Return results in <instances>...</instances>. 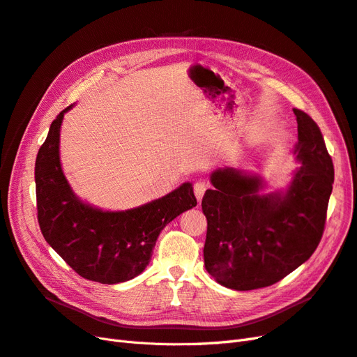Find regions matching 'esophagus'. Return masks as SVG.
Returning <instances> with one entry per match:
<instances>
[{"mask_svg": "<svg viewBox=\"0 0 357 357\" xmlns=\"http://www.w3.org/2000/svg\"><path fill=\"white\" fill-rule=\"evenodd\" d=\"M205 190H207V183H205V181H197L195 186H193V192H195V197H197V199L199 202H201V199L204 197Z\"/></svg>", "mask_w": 357, "mask_h": 357, "instance_id": "1", "label": "esophagus"}]
</instances>
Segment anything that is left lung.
Masks as SVG:
<instances>
[{
    "instance_id": "1",
    "label": "left lung",
    "mask_w": 357,
    "mask_h": 357,
    "mask_svg": "<svg viewBox=\"0 0 357 357\" xmlns=\"http://www.w3.org/2000/svg\"><path fill=\"white\" fill-rule=\"evenodd\" d=\"M299 165L283 189L262 193L265 181L235 168H218L202 198L207 218L204 264L234 290L271 286L314 253L325 229L333 164L317 123L298 109Z\"/></svg>"
}]
</instances>
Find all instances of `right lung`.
I'll return each mask as SVG.
<instances>
[{"instance_id": "1", "label": "right lung", "mask_w": 357, "mask_h": 357, "mask_svg": "<svg viewBox=\"0 0 357 357\" xmlns=\"http://www.w3.org/2000/svg\"><path fill=\"white\" fill-rule=\"evenodd\" d=\"M62 110L52 122L36 160L38 223L45 240L75 273L102 284L142 274L160 231L197 205L192 183L135 208L110 211L82 201L63 174L59 156Z\"/></svg>"}]
</instances>
